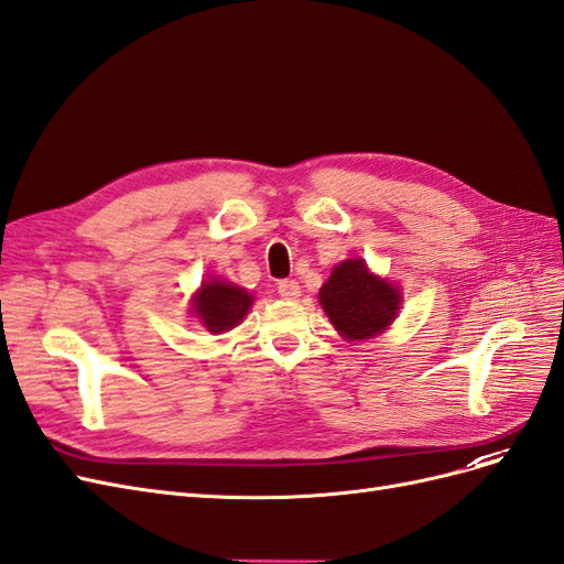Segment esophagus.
<instances>
[{
  "mask_svg": "<svg viewBox=\"0 0 564 564\" xmlns=\"http://www.w3.org/2000/svg\"><path fill=\"white\" fill-rule=\"evenodd\" d=\"M278 292L282 299H299L301 296V284L296 280H282L278 284Z\"/></svg>",
  "mask_w": 564,
  "mask_h": 564,
  "instance_id": "1",
  "label": "esophagus"
}]
</instances>
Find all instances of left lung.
Returning <instances> with one entry per match:
<instances>
[{"instance_id": "8db88e82", "label": "left lung", "mask_w": 564, "mask_h": 564, "mask_svg": "<svg viewBox=\"0 0 564 564\" xmlns=\"http://www.w3.org/2000/svg\"><path fill=\"white\" fill-rule=\"evenodd\" d=\"M319 303L336 332L346 340H365L383 334L398 317L400 286L373 275L365 259L340 261L319 289Z\"/></svg>"}]
</instances>
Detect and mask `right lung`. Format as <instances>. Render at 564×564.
<instances>
[{"label":"right lung","instance_id":"1","mask_svg":"<svg viewBox=\"0 0 564 564\" xmlns=\"http://www.w3.org/2000/svg\"><path fill=\"white\" fill-rule=\"evenodd\" d=\"M251 303L253 296L247 289L214 278L202 282V286L197 289L191 313L207 327V332L224 334L245 319Z\"/></svg>","mask_w":564,"mask_h":564}]
</instances>
